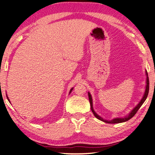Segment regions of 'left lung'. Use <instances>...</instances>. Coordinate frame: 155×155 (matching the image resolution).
Returning a JSON list of instances; mask_svg holds the SVG:
<instances>
[{
  "instance_id": "obj_1",
  "label": "left lung",
  "mask_w": 155,
  "mask_h": 155,
  "mask_svg": "<svg viewBox=\"0 0 155 155\" xmlns=\"http://www.w3.org/2000/svg\"><path fill=\"white\" fill-rule=\"evenodd\" d=\"M146 90H145V93H144L143 97L141 100V101H139V103L137 105L135 108H134L133 110H132L131 112L128 114L127 116L124 117L122 118H115L113 119L112 120H104L102 117H101L100 115H98L97 113L95 112L94 109H93V100H92V97H91V95L90 94V93L88 92V99H89V101H90V104H91V110H92V112L93 113V115H95V117L98 120H100L101 121H104V122H106V123H108V124H119V123H122V122H125V121H128L129 120H130V119L133 117L135 115L137 112V110H139V108H140L141 106L143 104L144 101L146 100L147 97H148V92H149V79H148V73L147 71H146Z\"/></svg>"
}]
</instances>
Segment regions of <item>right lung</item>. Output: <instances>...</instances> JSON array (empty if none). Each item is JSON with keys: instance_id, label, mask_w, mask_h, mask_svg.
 <instances>
[{"instance_id": "add662e5", "label": "right lung", "mask_w": 155, "mask_h": 155, "mask_svg": "<svg viewBox=\"0 0 155 155\" xmlns=\"http://www.w3.org/2000/svg\"><path fill=\"white\" fill-rule=\"evenodd\" d=\"M73 88H71V90H70V92H69V94H70V93H71V91H73ZM7 97V99H8V100H9V98H8V97Z\"/></svg>"}]
</instances>
